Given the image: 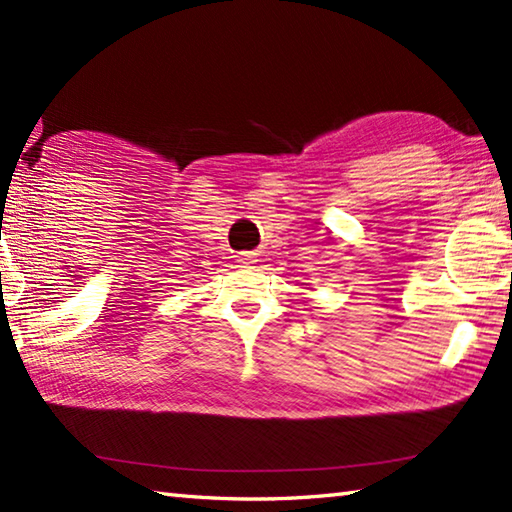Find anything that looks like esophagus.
I'll list each match as a JSON object with an SVG mask.
<instances>
[{
	"label": "esophagus",
	"instance_id": "34e87169",
	"mask_svg": "<svg viewBox=\"0 0 512 512\" xmlns=\"http://www.w3.org/2000/svg\"><path fill=\"white\" fill-rule=\"evenodd\" d=\"M237 262H239V264H246V266L255 264V262H257V253H241Z\"/></svg>",
	"mask_w": 512,
	"mask_h": 512
}]
</instances>
